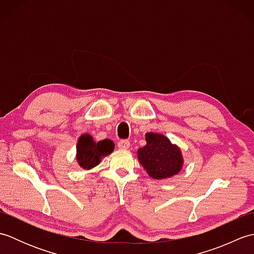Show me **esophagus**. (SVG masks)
<instances>
[{
  "instance_id": "1",
  "label": "esophagus",
  "mask_w": 254,
  "mask_h": 254,
  "mask_svg": "<svg viewBox=\"0 0 254 254\" xmlns=\"http://www.w3.org/2000/svg\"><path fill=\"white\" fill-rule=\"evenodd\" d=\"M130 142L127 141V139H123V141H120L118 143V147L120 149H128L130 148Z\"/></svg>"
}]
</instances>
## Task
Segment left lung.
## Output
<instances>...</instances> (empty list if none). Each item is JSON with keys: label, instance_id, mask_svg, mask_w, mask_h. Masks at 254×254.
<instances>
[{"label": "left lung", "instance_id": "left-lung-1", "mask_svg": "<svg viewBox=\"0 0 254 254\" xmlns=\"http://www.w3.org/2000/svg\"><path fill=\"white\" fill-rule=\"evenodd\" d=\"M146 145L137 149V159L153 179H167L180 172L183 157L179 146L160 133L145 134Z\"/></svg>", "mask_w": 254, "mask_h": 254}]
</instances>
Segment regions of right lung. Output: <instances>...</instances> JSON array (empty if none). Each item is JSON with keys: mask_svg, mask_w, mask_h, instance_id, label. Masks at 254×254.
Returning <instances> with one entry per match:
<instances>
[{"mask_svg": "<svg viewBox=\"0 0 254 254\" xmlns=\"http://www.w3.org/2000/svg\"><path fill=\"white\" fill-rule=\"evenodd\" d=\"M115 149V143L111 139H102L96 142L88 133L78 137L76 144V160L80 168L85 170L93 169L100 164L101 159L110 155Z\"/></svg>", "mask_w": 254, "mask_h": 254, "instance_id": "add662e5", "label": "right lung"}]
</instances>
